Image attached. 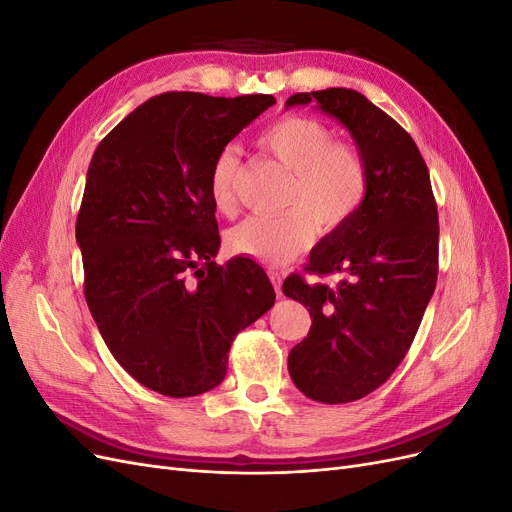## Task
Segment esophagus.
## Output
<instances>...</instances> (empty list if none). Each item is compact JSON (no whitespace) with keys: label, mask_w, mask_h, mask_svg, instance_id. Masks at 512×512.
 Masks as SVG:
<instances>
[{"label":"esophagus","mask_w":512,"mask_h":512,"mask_svg":"<svg viewBox=\"0 0 512 512\" xmlns=\"http://www.w3.org/2000/svg\"><path fill=\"white\" fill-rule=\"evenodd\" d=\"M269 277H271V282L275 286V294H277V297H280V294H282V275L277 273L275 269H269Z\"/></svg>","instance_id":"34e87169"}]
</instances>
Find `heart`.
I'll return each instance as SVG.
<instances>
[{
    "label": "heart",
    "mask_w": 512,
    "mask_h": 512,
    "mask_svg": "<svg viewBox=\"0 0 512 512\" xmlns=\"http://www.w3.org/2000/svg\"><path fill=\"white\" fill-rule=\"evenodd\" d=\"M256 147L290 170L282 194L288 211L252 215L226 232L230 252L262 265H284L314 239L346 226L363 207L369 192V170L361 151L337 141L333 130L314 117L286 115L256 136ZM241 158L224 147L209 168V194L215 209L232 213L237 205Z\"/></svg>",
    "instance_id": "1"
}]
</instances>
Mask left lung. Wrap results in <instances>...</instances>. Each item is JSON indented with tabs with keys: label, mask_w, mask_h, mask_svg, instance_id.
I'll list each match as a JSON object with an SVG mask.
<instances>
[{
	"label": "left lung",
	"mask_w": 512,
	"mask_h": 512,
	"mask_svg": "<svg viewBox=\"0 0 512 512\" xmlns=\"http://www.w3.org/2000/svg\"><path fill=\"white\" fill-rule=\"evenodd\" d=\"M318 102L350 130L369 170L363 207L309 254V275H290L284 294L309 307L312 329L288 354L297 389L320 404H348L391 378L421 327L438 282V207L412 136L363 94L331 87L294 94Z\"/></svg>",
	"instance_id": "obj_1"
}]
</instances>
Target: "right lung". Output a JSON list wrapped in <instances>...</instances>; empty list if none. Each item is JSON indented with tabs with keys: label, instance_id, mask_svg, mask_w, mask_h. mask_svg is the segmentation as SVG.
<instances>
[{
	"label": "right lung",
	"instance_id": "right-lung-1",
	"mask_svg": "<svg viewBox=\"0 0 512 512\" xmlns=\"http://www.w3.org/2000/svg\"><path fill=\"white\" fill-rule=\"evenodd\" d=\"M273 96H153L91 158L76 243L85 301L117 363L147 389L194 397L218 386L239 331L275 303L258 262L215 265L213 158Z\"/></svg>",
	"mask_w": 512,
	"mask_h": 512
}]
</instances>
